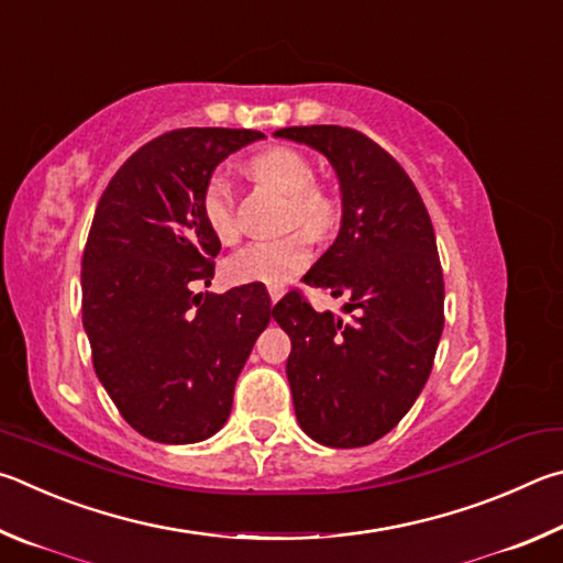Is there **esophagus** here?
Listing matches in <instances>:
<instances>
[{"instance_id":"esophagus-1","label":"esophagus","mask_w":563,"mask_h":563,"mask_svg":"<svg viewBox=\"0 0 563 563\" xmlns=\"http://www.w3.org/2000/svg\"><path fill=\"white\" fill-rule=\"evenodd\" d=\"M284 297V289H279V287H269V299H272V303H276Z\"/></svg>"}]
</instances>
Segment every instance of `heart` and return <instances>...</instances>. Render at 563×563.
I'll use <instances>...</instances> for the list:
<instances>
[{
	"label": "heart",
	"instance_id": "obj_1",
	"mask_svg": "<svg viewBox=\"0 0 563 563\" xmlns=\"http://www.w3.org/2000/svg\"><path fill=\"white\" fill-rule=\"evenodd\" d=\"M246 170L256 183L269 185L289 202V224L301 227L311 236L327 234L336 224L339 205L323 187L313 185V165L303 153L287 145L264 147L246 161ZM202 217L217 240L230 242L236 236L234 195L222 173H212L202 187ZM311 260L309 240L294 232L279 240L250 242L224 262V276L232 284H262L284 287Z\"/></svg>",
	"mask_w": 563,
	"mask_h": 563
}]
</instances>
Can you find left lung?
Wrapping results in <instances>:
<instances>
[{"label": "left lung", "instance_id": "obj_1", "mask_svg": "<svg viewBox=\"0 0 563 563\" xmlns=\"http://www.w3.org/2000/svg\"><path fill=\"white\" fill-rule=\"evenodd\" d=\"M289 137L329 157L341 230L303 284L346 299L349 319L313 311L299 291L274 307L289 333L287 378L301 430L327 448H363L398 426L432 371L445 327V284L430 214L396 157L353 128L294 125Z\"/></svg>", "mask_w": 563, "mask_h": 563}]
</instances>
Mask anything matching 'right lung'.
<instances>
[{
	"mask_svg": "<svg viewBox=\"0 0 563 563\" xmlns=\"http://www.w3.org/2000/svg\"><path fill=\"white\" fill-rule=\"evenodd\" d=\"M262 137L177 128L128 157L98 200L81 262L84 329L98 380L147 440L212 438L274 313L260 284L195 294L210 287L222 246L202 217V187L227 155Z\"/></svg>",
	"mask_w": 563,
	"mask_h": 563,
	"instance_id": "add662e5",
	"label": "right lung"
}]
</instances>
